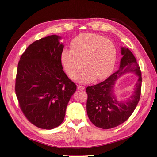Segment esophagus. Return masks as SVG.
Returning <instances> with one entry per match:
<instances>
[{
  "label": "esophagus",
  "mask_w": 157,
  "mask_h": 157,
  "mask_svg": "<svg viewBox=\"0 0 157 157\" xmlns=\"http://www.w3.org/2000/svg\"><path fill=\"white\" fill-rule=\"evenodd\" d=\"M77 88H78V90H84L85 87L82 86H77Z\"/></svg>",
  "instance_id": "1"
}]
</instances>
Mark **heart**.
Listing matches in <instances>:
<instances>
[{
  "mask_svg": "<svg viewBox=\"0 0 157 157\" xmlns=\"http://www.w3.org/2000/svg\"><path fill=\"white\" fill-rule=\"evenodd\" d=\"M71 50L63 49L60 60L66 73L74 78L83 70L76 80L83 83L106 78L114 70L117 51L110 40L93 33H83L71 41Z\"/></svg>",
  "mask_w": 157,
  "mask_h": 157,
  "instance_id": "1",
  "label": "heart"
}]
</instances>
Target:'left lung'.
<instances>
[{
  "mask_svg": "<svg viewBox=\"0 0 157 157\" xmlns=\"http://www.w3.org/2000/svg\"><path fill=\"white\" fill-rule=\"evenodd\" d=\"M123 57L117 71L103 82L86 88L87 94V114L96 127L110 129L126 121L133 113L140 100L142 76L141 70L135 57L128 48H121ZM134 72L139 76L136 90L130 100L119 102L113 95L116 78L122 74Z\"/></svg>",
  "mask_w": 157,
  "mask_h": 157,
  "instance_id": "obj_1",
  "label": "left lung"
}]
</instances>
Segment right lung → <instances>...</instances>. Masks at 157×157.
<instances>
[{
	"label": "right lung",
	"mask_w": 157,
	"mask_h": 157,
	"mask_svg": "<svg viewBox=\"0 0 157 157\" xmlns=\"http://www.w3.org/2000/svg\"><path fill=\"white\" fill-rule=\"evenodd\" d=\"M60 37L49 36L32 43L21 55L15 92L24 116L36 127L52 130L64 120L76 84L63 70Z\"/></svg>",
	"instance_id": "add662e5"
}]
</instances>
